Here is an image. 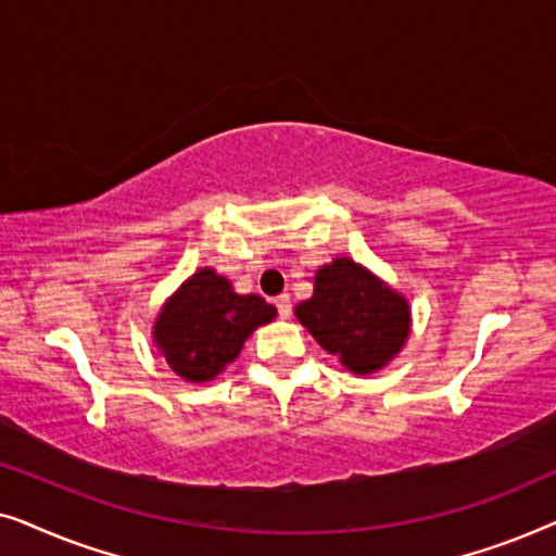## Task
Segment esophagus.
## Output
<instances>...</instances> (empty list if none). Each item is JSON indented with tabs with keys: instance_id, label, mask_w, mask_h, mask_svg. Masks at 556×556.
<instances>
[{
	"instance_id": "obj_1",
	"label": "esophagus",
	"mask_w": 556,
	"mask_h": 556,
	"mask_svg": "<svg viewBox=\"0 0 556 556\" xmlns=\"http://www.w3.org/2000/svg\"><path fill=\"white\" fill-rule=\"evenodd\" d=\"M273 303H276V308H278V316H280V318H288V316H291V295H288V293H280L278 299L273 301Z\"/></svg>"
}]
</instances>
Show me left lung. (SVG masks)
I'll use <instances>...</instances> for the list:
<instances>
[{
  "label": "left lung",
  "instance_id": "left-lung-1",
  "mask_svg": "<svg viewBox=\"0 0 556 556\" xmlns=\"http://www.w3.org/2000/svg\"><path fill=\"white\" fill-rule=\"evenodd\" d=\"M295 316L356 375L384 367L409 333L407 301L349 257H337L316 273L314 295L295 308Z\"/></svg>",
  "mask_w": 556,
  "mask_h": 556
}]
</instances>
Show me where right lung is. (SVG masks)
I'll list each match as a JSON object with an SVG mask.
<instances>
[{"label": "right lung", "mask_w": 556, "mask_h": 556, "mask_svg": "<svg viewBox=\"0 0 556 556\" xmlns=\"http://www.w3.org/2000/svg\"><path fill=\"white\" fill-rule=\"evenodd\" d=\"M276 308L261 295H238L215 270L202 268L172 295L154 326L169 367L189 382H207L240 354Z\"/></svg>", "instance_id": "obj_1"}]
</instances>
